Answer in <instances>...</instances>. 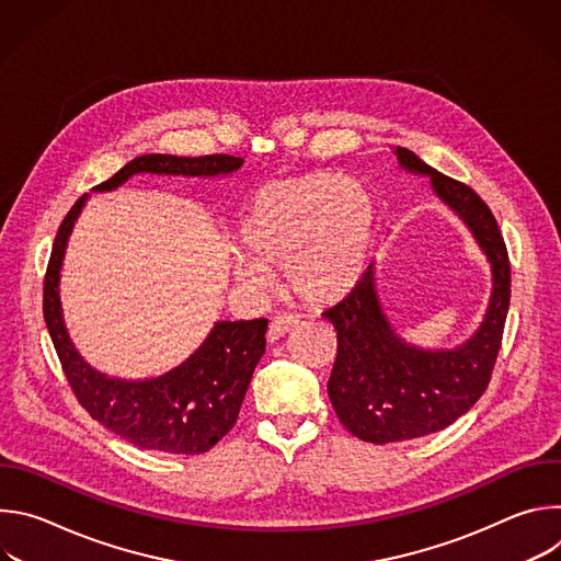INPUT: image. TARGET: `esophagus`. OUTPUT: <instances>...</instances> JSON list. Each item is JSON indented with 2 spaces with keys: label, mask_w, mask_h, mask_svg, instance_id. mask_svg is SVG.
<instances>
[{
  "label": "esophagus",
  "mask_w": 561,
  "mask_h": 561,
  "mask_svg": "<svg viewBox=\"0 0 561 561\" xmlns=\"http://www.w3.org/2000/svg\"><path fill=\"white\" fill-rule=\"evenodd\" d=\"M295 324H299V317H297V314H293V312H277V314L273 317V322H271L268 340H271V342L279 340V337L286 335Z\"/></svg>",
  "instance_id": "esophagus-1"
}]
</instances>
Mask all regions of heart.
<instances>
[{"label": "heart", "instance_id": "obj_1", "mask_svg": "<svg viewBox=\"0 0 561 561\" xmlns=\"http://www.w3.org/2000/svg\"><path fill=\"white\" fill-rule=\"evenodd\" d=\"M375 228V206L355 180L308 173L264 186L242 219L234 273L266 282V266H286L290 288L308 301H333L359 279Z\"/></svg>", "mask_w": 561, "mask_h": 561}]
</instances>
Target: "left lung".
<instances>
[{
	"instance_id": "8db88e82",
	"label": "left lung",
	"mask_w": 561,
	"mask_h": 561,
	"mask_svg": "<svg viewBox=\"0 0 561 561\" xmlns=\"http://www.w3.org/2000/svg\"><path fill=\"white\" fill-rule=\"evenodd\" d=\"M397 157L404 169L431 175L435 193L472 228L493 264V297L472 340L439 353L411 348L394 337L377 299L373 264L342 301L322 312L337 331L331 404L340 422L370 444L417 439L468 413L491 381L511 304L508 251L489 204L415 152L397 148Z\"/></svg>"
}]
</instances>
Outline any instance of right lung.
Instances as JSON below:
<instances>
[{
  "instance_id": "right-lung-1",
  "label": "right lung",
  "mask_w": 561,
  "mask_h": 561,
  "mask_svg": "<svg viewBox=\"0 0 561 561\" xmlns=\"http://www.w3.org/2000/svg\"><path fill=\"white\" fill-rule=\"evenodd\" d=\"M242 162L232 154H141L95 188H117L135 173L191 178L232 173ZM84 202L87 195L70 206L59 224L44 275V319L70 390L95 422L137 448L202 455L237 422L253 370L266 348L268 319L219 322L195 355L162 377L122 381L93 370L66 335L57 295L64 249Z\"/></svg>"
}]
</instances>
